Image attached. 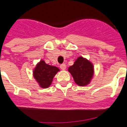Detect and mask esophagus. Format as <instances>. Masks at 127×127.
I'll return each mask as SVG.
<instances>
[{"label":"esophagus","mask_w":127,"mask_h":127,"mask_svg":"<svg viewBox=\"0 0 127 127\" xmlns=\"http://www.w3.org/2000/svg\"><path fill=\"white\" fill-rule=\"evenodd\" d=\"M60 68H61L62 70H65L66 68V66L65 64H62L61 66H60Z\"/></svg>","instance_id":"34e87169"}]
</instances>
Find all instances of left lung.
Returning a JSON list of instances; mask_svg holds the SVG:
<instances>
[{
  "instance_id": "obj_1",
  "label": "left lung",
  "mask_w": 127,
  "mask_h": 127,
  "mask_svg": "<svg viewBox=\"0 0 127 127\" xmlns=\"http://www.w3.org/2000/svg\"><path fill=\"white\" fill-rule=\"evenodd\" d=\"M73 77L75 84L85 86L90 84L94 75V66L91 61L82 56H79L73 64L68 69Z\"/></svg>"
}]
</instances>
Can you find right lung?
Instances as JSON below:
<instances>
[{"label": "right lung", "mask_w": 127, "mask_h": 127, "mask_svg": "<svg viewBox=\"0 0 127 127\" xmlns=\"http://www.w3.org/2000/svg\"><path fill=\"white\" fill-rule=\"evenodd\" d=\"M58 71L60 69L58 67L47 64L41 60L33 69V77L41 88H47L52 84L53 78Z\"/></svg>", "instance_id": "1"}]
</instances>
